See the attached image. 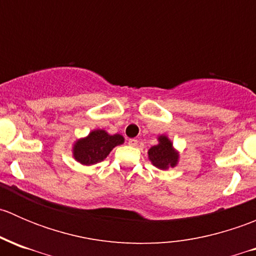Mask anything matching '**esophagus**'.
I'll return each instance as SVG.
<instances>
[{
	"label": "esophagus",
	"instance_id": "34e87169",
	"mask_svg": "<svg viewBox=\"0 0 256 256\" xmlns=\"http://www.w3.org/2000/svg\"><path fill=\"white\" fill-rule=\"evenodd\" d=\"M128 144H130V146H136V144H138V140H136V138H130V140H128Z\"/></svg>",
	"mask_w": 256,
	"mask_h": 256
}]
</instances>
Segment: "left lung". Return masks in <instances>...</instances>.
I'll list each match as a JSON object with an SVG mask.
<instances>
[{"instance_id": "8db88e82", "label": "left lung", "mask_w": 256, "mask_h": 256, "mask_svg": "<svg viewBox=\"0 0 256 256\" xmlns=\"http://www.w3.org/2000/svg\"><path fill=\"white\" fill-rule=\"evenodd\" d=\"M148 158L154 166L160 170L174 167L178 162V152L172 147V142L167 136H160L158 144L148 150Z\"/></svg>"}]
</instances>
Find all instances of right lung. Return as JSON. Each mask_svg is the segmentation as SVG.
<instances>
[{
	"label": "right lung",
	"mask_w": 256,
	"mask_h": 256,
	"mask_svg": "<svg viewBox=\"0 0 256 256\" xmlns=\"http://www.w3.org/2000/svg\"><path fill=\"white\" fill-rule=\"evenodd\" d=\"M122 142L124 138L118 134L109 135L104 130H94L74 144V158L85 166H92L104 161L114 147Z\"/></svg>",
	"instance_id": "add662e5"
}]
</instances>
